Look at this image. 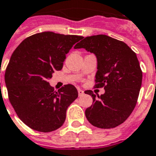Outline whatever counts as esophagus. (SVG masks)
Masks as SVG:
<instances>
[{
	"label": "esophagus",
	"mask_w": 156,
	"mask_h": 156,
	"mask_svg": "<svg viewBox=\"0 0 156 156\" xmlns=\"http://www.w3.org/2000/svg\"><path fill=\"white\" fill-rule=\"evenodd\" d=\"M78 94H79V96H82L84 94V90H82L81 89H78Z\"/></svg>",
	"instance_id": "1"
}]
</instances>
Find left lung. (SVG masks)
I'll return each mask as SVG.
<instances>
[{
  "label": "left lung",
  "mask_w": 156,
  "mask_h": 156,
  "mask_svg": "<svg viewBox=\"0 0 156 156\" xmlns=\"http://www.w3.org/2000/svg\"><path fill=\"white\" fill-rule=\"evenodd\" d=\"M74 47L85 48L97 57L98 71L95 88L104 87L105 93L96 95L92 90L93 104L85 110L87 120L99 128H113L126 121L137 102L142 71L136 54L122 41L105 34L82 38Z\"/></svg>",
  "instance_id": "left-lung-1"
}]
</instances>
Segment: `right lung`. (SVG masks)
I'll return each instance as SVG.
<instances>
[{"label":"right lung","mask_w":156,"mask_h":156,"mask_svg":"<svg viewBox=\"0 0 156 156\" xmlns=\"http://www.w3.org/2000/svg\"><path fill=\"white\" fill-rule=\"evenodd\" d=\"M82 38L78 35L38 33L22 41L11 55L5 73L10 104L24 124L49 132L66 120L69 105L78 97L76 88L65 85L58 91L49 85L55 71L62 69L70 49Z\"/></svg>","instance_id":"1"}]
</instances>
